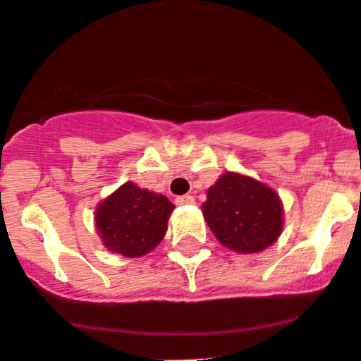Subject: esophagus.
I'll use <instances>...</instances> for the list:
<instances>
[{
	"label": "esophagus",
	"instance_id": "1",
	"mask_svg": "<svg viewBox=\"0 0 361 361\" xmlns=\"http://www.w3.org/2000/svg\"><path fill=\"white\" fill-rule=\"evenodd\" d=\"M174 202H176L178 205H190L195 202V199H193L192 195H180V197H176V200Z\"/></svg>",
	"mask_w": 361,
	"mask_h": 361
}]
</instances>
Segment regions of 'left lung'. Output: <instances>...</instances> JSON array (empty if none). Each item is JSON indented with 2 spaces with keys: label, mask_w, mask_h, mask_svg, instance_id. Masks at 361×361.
Returning a JSON list of instances; mask_svg holds the SVG:
<instances>
[{
  "label": "left lung",
  "mask_w": 361,
  "mask_h": 361,
  "mask_svg": "<svg viewBox=\"0 0 361 361\" xmlns=\"http://www.w3.org/2000/svg\"><path fill=\"white\" fill-rule=\"evenodd\" d=\"M205 221L224 247L255 253L279 238L283 204L272 188L238 173H224L202 204Z\"/></svg>",
  "instance_id": "1"
}]
</instances>
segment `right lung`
<instances>
[{
  "label": "right lung",
  "instance_id": "right-lung-1",
  "mask_svg": "<svg viewBox=\"0 0 361 361\" xmlns=\"http://www.w3.org/2000/svg\"><path fill=\"white\" fill-rule=\"evenodd\" d=\"M174 205L159 193L126 181L99 204L96 226L111 252L140 257L161 243Z\"/></svg>",
  "mask_w": 361,
  "mask_h": 361
}]
</instances>
